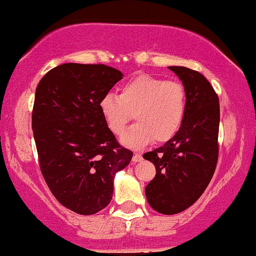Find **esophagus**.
Listing matches in <instances>:
<instances>
[{
    "label": "esophagus",
    "instance_id": "1",
    "mask_svg": "<svg viewBox=\"0 0 256 256\" xmlns=\"http://www.w3.org/2000/svg\"><path fill=\"white\" fill-rule=\"evenodd\" d=\"M142 154L140 153H134V156H132V162H140V161H142Z\"/></svg>",
    "mask_w": 256,
    "mask_h": 256
}]
</instances>
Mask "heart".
<instances>
[{"label": "heart", "mask_w": 256, "mask_h": 256, "mask_svg": "<svg viewBox=\"0 0 256 256\" xmlns=\"http://www.w3.org/2000/svg\"><path fill=\"white\" fill-rule=\"evenodd\" d=\"M100 111L108 128L119 136L129 121L136 124L126 132L121 142L140 148L154 140L163 143L182 127L187 111V94L182 82L140 74L124 82L119 96L108 93L100 100Z\"/></svg>", "instance_id": "heart-1"}]
</instances>
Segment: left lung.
<instances>
[{
    "label": "left lung",
    "instance_id": "8db88e82",
    "mask_svg": "<svg viewBox=\"0 0 256 256\" xmlns=\"http://www.w3.org/2000/svg\"><path fill=\"white\" fill-rule=\"evenodd\" d=\"M187 94L185 120L176 135L143 158L156 174L145 188L148 204L162 214H177L198 200L216 171L219 156V98L198 71L168 66Z\"/></svg>",
    "mask_w": 256,
    "mask_h": 256
}]
</instances>
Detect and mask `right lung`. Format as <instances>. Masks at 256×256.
Wrapping results in <instances>:
<instances>
[{"mask_svg": "<svg viewBox=\"0 0 256 256\" xmlns=\"http://www.w3.org/2000/svg\"><path fill=\"white\" fill-rule=\"evenodd\" d=\"M122 77L104 64H64L37 85L32 127L42 174L54 198L78 214L110 203L114 176L132 158L100 111V98Z\"/></svg>", "mask_w": 256, "mask_h": 256, "instance_id": "1", "label": "right lung"}]
</instances>
